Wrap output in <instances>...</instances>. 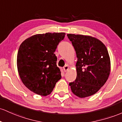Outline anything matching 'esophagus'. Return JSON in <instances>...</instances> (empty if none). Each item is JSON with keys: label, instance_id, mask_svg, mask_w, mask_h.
<instances>
[{"label": "esophagus", "instance_id": "obj_1", "mask_svg": "<svg viewBox=\"0 0 122 122\" xmlns=\"http://www.w3.org/2000/svg\"><path fill=\"white\" fill-rule=\"evenodd\" d=\"M68 69H69V67H68L67 65H66L65 66L63 67V70L65 72L67 71V70Z\"/></svg>", "mask_w": 122, "mask_h": 122}]
</instances>
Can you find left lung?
Wrapping results in <instances>:
<instances>
[{
	"instance_id": "8db88e82",
	"label": "left lung",
	"mask_w": 122,
	"mask_h": 122,
	"mask_svg": "<svg viewBox=\"0 0 122 122\" xmlns=\"http://www.w3.org/2000/svg\"><path fill=\"white\" fill-rule=\"evenodd\" d=\"M74 48L78 61L76 78L70 82L72 92L80 98L93 95L108 78L111 61L105 46L90 36L67 34Z\"/></svg>"
}]
</instances>
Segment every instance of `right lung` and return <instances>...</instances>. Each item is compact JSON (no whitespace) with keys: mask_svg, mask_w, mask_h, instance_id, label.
<instances>
[{"mask_svg":"<svg viewBox=\"0 0 122 122\" xmlns=\"http://www.w3.org/2000/svg\"><path fill=\"white\" fill-rule=\"evenodd\" d=\"M65 33H46L31 36L22 43L17 54V68L22 82L39 95H49L61 79L54 54Z\"/></svg>","mask_w":122,"mask_h":122,"instance_id":"1","label":"right lung"}]
</instances>
